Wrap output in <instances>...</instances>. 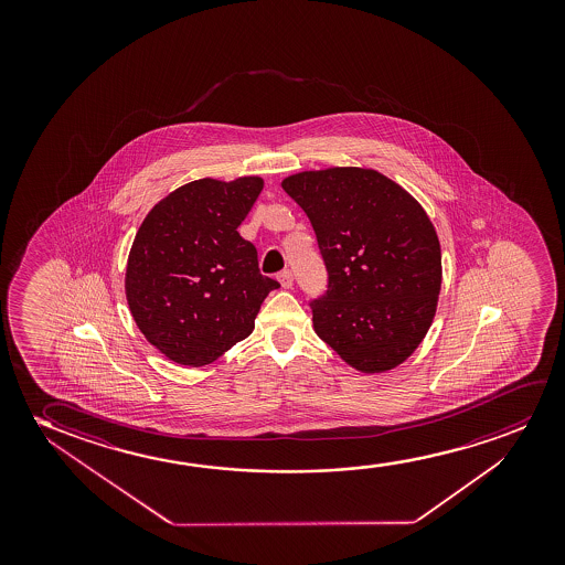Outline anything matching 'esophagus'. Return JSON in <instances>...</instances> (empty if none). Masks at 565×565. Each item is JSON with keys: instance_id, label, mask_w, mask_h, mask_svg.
I'll list each match as a JSON object with an SVG mask.
<instances>
[{"instance_id": "34e87169", "label": "esophagus", "mask_w": 565, "mask_h": 565, "mask_svg": "<svg viewBox=\"0 0 565 565\" xmlns=\"http://www.w3.org/2000/svg\"><path fill=\"white\" fill-rule=\"evenodd\" d=\"M278 281L284 289H291L294 287V274L289 270L279 271Z\"/></svg>"}]
</instances>
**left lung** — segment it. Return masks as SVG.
Wrapping results in <instances>:
<instances>
[{
  "label": "left lung",
  "mask_w": 565,
  "mask_h": 565,
  "mask_svg": "<svg viewBox=\"0 0 565 565\" xmlns=\"http://www.w3.org/2000/svg\"><path fill=\"white\" fill-rule=\"evenodd\" d=\"M281 186L309 216L328 270L310 302L320 340L364 374L405 363L433 324L441 250L425 209L371 168L301 171Z\"/></svg>",
  "instance_id": "left-lung-1"
}]
</instances>
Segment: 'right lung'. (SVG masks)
Wrapping results in <instances>:
<instances>
[{"instance_id":"obj_1","label":"right lung","mask_w":565,"mask_h":565,"mask_svg":"<svg viewBox=\"0 0 565 565\" xmlns=\"http://www.w3.org/2000/svg\"><path fill=\"white\" fill-rule=\"evenodd\" d=\"M264 179L204 178L171 191L135 235L125 295L140 332L170 361L214 363L255 330L276 279L258 270L253 243L237 227Z\"/></svg>"}]
</instances>
